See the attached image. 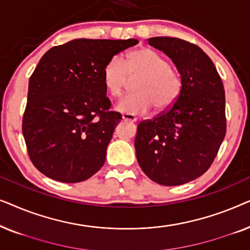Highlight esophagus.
<instances>
[{"label": "esophagus", "mask_w": 250, "mask_h": 250, "mask_svg": "<svg viewBox=\"0 0 250 250\" xmlns=\"http://www.w3.org/2000/svg\"><path fill=\"white\" fill-rule=\"evenodd\" d=\"M122 118H123V121H125V122H136L138 121V118L131 114H123Z\"/></svg>", "instance_id": "1"}]
</instances>
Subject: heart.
Wrapping results in <instances>:
<instances>
[{
	"label": "heart",
	"mask_w": 250,
	"mask_h": 250,
	"mask_svg": "<svg viewBox=\"0 0 250 250\" xmlns=\"http://www.w3.org/2000/svg\"><path fill=\"white\" fill-rule=\"evenodd\" d=\"M136 92L123 98L116 108L125 114H145L155 107L157 112H166L175 104L182 92L179 73L168 64L166 58L148 47H138L125 53L123 63L112 58L102 69V83L111 98H119L134 80Z\"/></svg>",
	"instance_id": "1"
}]
</instances>
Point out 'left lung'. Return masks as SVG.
<instances>
[{
	"instance_id": "obj_1",
	"label": "left lung",
	"mask_w": 250,
	"mask_h": 250,
	"mask_svg": "<svg viewBox=\"0 0 250 250\" xmlns=\"http://www.w3.org/2000/svg\"><path fill=\"white\" fill-rule=\"evenodd\" d=\"M150 45L167 54L182 80V92L168 111L138 125L135 152L149 179L181 186L213 164L227 132L223 83L210 58L176 37H151Z\"/></svg>"
}]
</instances>
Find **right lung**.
Wrapping results in <instances>:
<instances>
[{
	"instance_id": "obj_1",
	"label": "right lung",
	"mask_w": 250,
	"mask_h": 250,
	"mask_svg": "<svg viewBox=\"0 0 250 250\" xmlns=\"http://www.w3.org/2000/svg\"><path fill=\"white\" fill-rule=\"evenodd\" d=\"M138 40L77 39L53 46L29 78L22 134L33 165L50 179L77 183L104 166L122 119L110 111L102 69Z\"/></svg>"
}]
</instances>
